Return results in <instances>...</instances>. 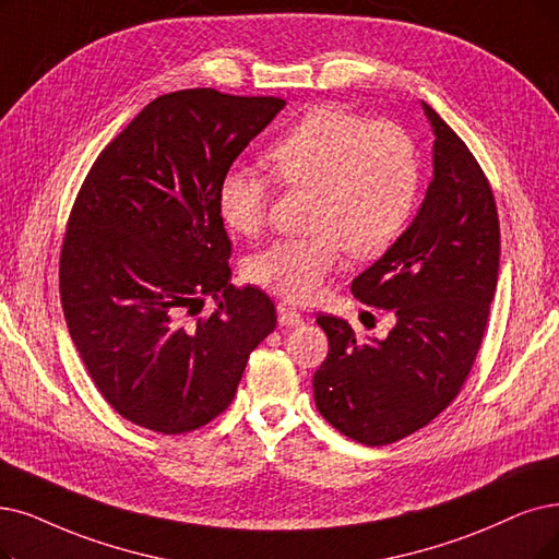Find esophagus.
Here are the masks:
<instances>
[{"instance_id":"1","label":"esophagus","mask_w":559,"mask_h":559,"mask_svg":"<svg viewBox=\"0 0 559 559\" xmlns=\"http://www.w3.org/2000/svg\"><path fill=\"white\" fill-rule=\"evenodd\" d=\"M277 314H280V325H286V328H298V325L305 323L300 311H296V309H292V307H286V305H280V307H277Z\"/></svg>"}]
</instances>
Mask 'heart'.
<instances>
[{
    "instance_id": "heart-1",
    "label": "heart",
    "mask_w": 559,
    "mask_h": 559,
    "mask_svg": "<svg viewBox=\"0 0 559 559\" xmlns=\"http://www.w3.org/2000/svg\"><path fill=\"white\" fill-rule=\"evenodd\" d=\"M286 188L314 190L311 236L282 238L257 252L248 275L284 300L307 302L344 263L383 254L404 234L419 190L413 138L392 121H373L340 105H319L265 151ZM271 204V178L236 165L217 186V211L240 236H257Z\"/></svg>"
}]
</instances>
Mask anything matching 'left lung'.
I'll return each mask as SVG.
<instances>
[{"mask_svg":"<svg viewBox=\"0 0 559 559\" xmlns=\"http://www.w3.org/2000/svg\"><path fill=\"white\" fill-rule=\"evenodd\" d=\"M421 107L436 135L427 197L411 227L350 284L357 300L390 309L396 325L385 340L357 342L344 319H317L330 342L314 373L317 408L369 448L419 431L456 399L498 286L493 190L456 132Z\"/></svg>","mask_w":559,"mask_h":559,"instance_id":"8db88e82","label":"left lung"}]
</instances>
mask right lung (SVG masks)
<instances>
[{
    "mask_svg": "<svg viewBox=\"0 0 559 559\" xmlns=\"http://www.w3.org/2000/svg\"><path fill=\"white\" fill-rule=\"evenodd\" d=\"M286 103L183 88L151 100L88 169L59 259L71 340L107 404L178 436L236 396L275 330L261 288H236L217 186ZM218 307L199 318L201 298Z\"/></svg>",
    "mask_w": 559,
    "mask_h": 559,
    "instance_id": "right-lung-1",
    "label": "right lung"
}]
</instances>
